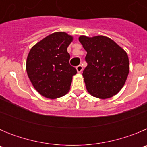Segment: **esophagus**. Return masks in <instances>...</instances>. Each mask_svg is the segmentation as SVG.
Returning <instances> with one entry per match:
<instances>
[{
  "instance_id": "esophagus-1",
  "label": "esophagus",
  "mask_w": 147,
  "mask_h": 147,
  "mask_svg": "<svg viewBox=\"0 0 147 147\" xmlns=\"http://www.w3.org/2000/svg\"><path fill=\"white\" fill-rule=\"evenodd\" d=\"M76 68V71H77L78 73H81L82 71V66L81 65H78Z\"/></svg>"
}]
</instances>
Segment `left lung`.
I'll list each match as a JSON object with an SVG mask.
<instances>
[{"instance_id": "1", "label": "left lung", "mask_w": 147, "mask_h": 147, "mask_svg": "<svg viewBox=\"0 0 147 147\" xmlns=\"http://www.w3.org/2000/svg\"><path fill=\"white\" fill-rule=\"evenodd\" d=\"M79 40L87 51L88 65L83 77L88 93L99 98H108L117 94L127 80L129 71L128 56L113 40L105 36Z\"/></svg>"}]
</instances>
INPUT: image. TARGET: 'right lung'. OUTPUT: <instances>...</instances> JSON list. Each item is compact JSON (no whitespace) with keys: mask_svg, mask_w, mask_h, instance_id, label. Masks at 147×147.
Instances as JSON below:
<instances>
[{"mask_svg":"<svg viewBox=\"0 0 147 147\" xmlns=\"http://www.w3.org/2000/svg\"><path fill=\"white\" fill-rule=\"evenodd\" d=\"M73 37L65 32H55L37 42L27 57L26 71L34 88L49 98L68 92L72 77L77 73L69 63L67 48Z\"/></svg>","mask_w":147,"mask_h":147,"instance_id":"add662e5","label":"right lung"}]
</instances>
